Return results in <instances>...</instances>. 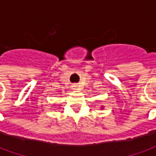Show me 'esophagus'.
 I'll list each match as a JSON object with an SVG mask.
<instances>
[{
  "instance_id": "1",
  "label": "esophagus",
  "mask_w": 156,
  "mask_h": 156,
  "mask_svg": "<svg viewBox=\"0 0 156 156\" xmlns=\"http://www.w3.org/2000/svg\"><path fill=\"white\" fill-rule=\"evenodd\" d=\"M73 88H77V86H73Z\"/></svg>"
}]
</instances>
